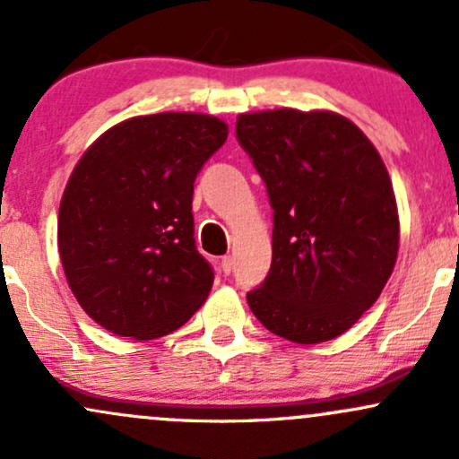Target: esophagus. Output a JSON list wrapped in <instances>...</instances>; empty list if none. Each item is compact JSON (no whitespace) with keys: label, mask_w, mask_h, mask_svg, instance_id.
<instances>
[{"label":"esophagus","mask_w":459,"mask_h":459,"mask_svg":"<svg viewBox=\"0 0 459 459\" xmlns=\"http://www.w3.org/2000/svg\"><path fill=\"white\" fill-rule=\"evenodd\" d=\"M220 267H222V272L226 273V276H229V273L233 272V267H235L233 256H222V261H220Z\"/></svg>","instance_id":"34e87169"}]
</instances>
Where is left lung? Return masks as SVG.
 Masks as SVG:
<instances>
[{"label": "left lung", "instance_id": "1", "mask_svg": "<svg viewBox=\"0 0 459 459\" xmlns=\"http://www.w3.org/2000/svg\"><path fill=\"white\" fill-rule=\"evenodd\" d=\"M237 140L273 209L272 267L255 317L299 345L332 341L376 304L399 252L391 177L371 140L328 109L239 114Z\"/></svg>", "mask_w": 459, "mask_h": 459}]
</instances>
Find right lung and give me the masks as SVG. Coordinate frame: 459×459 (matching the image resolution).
<instances>
[{
  "instance_id": "1",
  "label": "right lung",
  "mask_w": 459,
  "mask_h": 459,
  "mask_svg": "<svg viewBox=\"0 0 459 459\" xmlns=\"http://www.w3.org/2000/svg\"><path fill=\"white\" fill-rule=\"evenodd\" d=\"M226 135L209 114L134 116L77 161L57 250L73 296L101 328L160 339L203 307L213 270L194 244V181Z\"/></svg>"
}]
</instances>
